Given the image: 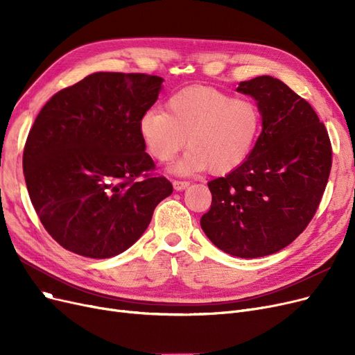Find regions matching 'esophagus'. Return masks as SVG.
Wrapping results in <instances>:
<instances>
[{"instance_id": "1", "label": "esophagus", "mask_w": 355, "mask_h": 355, "mask_svg": "<svg viewBox=\"0 0 355 355\" xmlns=\"http://www.w3.org/2000/svg\"><path fill=\"white\" fill-rule=\"evenodd\" d=\"M173 185H174V190L177 191H181V190H185L190 185L189 181H181V180H174L173 181Z\"/></svg>"}]
</instances>
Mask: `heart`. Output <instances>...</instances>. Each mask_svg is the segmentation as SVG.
Returning a JSON list of instances; mask_svg holds the SVG:
<instances>
[{"mask_svg": "<svg viewBox=\"0 0 355 355\" xmlns=\"http://www.w3.org/2000/svg\"><path fill=\"white\" fill-rule=\"evenodd\" d=\"M262 129L252 99L233 98L209 86L185 87L168 99L166 112L148 110L139 119L141 138L159 162H170L187 144L178 173L227 174L250 155Z\"/></svg>", "mask_w": 355, "mask_h": 355, "instance_id": "heart-1", "label": "heart"}]
</instances>
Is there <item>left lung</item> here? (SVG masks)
<instances>
[{"label": "left lung", "instance_id": "left-lung-1", "mask_svg": "<svg viewBox=\"0 0 355 355\" xmlns=\"http://www.w3.org/2000/svg\"><path fill=\"white\" fill-rule=\"evenodd\" d=\"M237 92L256 99L263 129L243 164L209 181L211 207L200 225L220 250L253 259L282 250L306 229L327 187L332 148L312 106L284 82L259 76Z\"/></svg>", "mask_w": 355, "mask_h": 355}]
</instances>
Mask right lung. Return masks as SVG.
<instances>
[{
  "mask_svg": "<svg viewBox=\"0 0 355 355\" xmlns=\"http://www.w3.org/2000/svg\"><path fill=\"white\" fill-rule=\"evenodd\" d=\"M161 83L145 73H93L37 115L23 154L26 184L42 225L66 250L92 259L125 252L173 193L153 175L139 134Z\"/></svg>",
  "mask_w": 355,
  "mask_h": 355,
  "instance_id": "right-lung-1",
  "label": "right lung"
}]
</instances>
